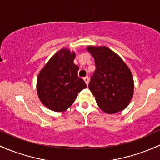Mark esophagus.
I'll return each mask as SVG.
<instances>
[{"instance_id":"1","label":"esophagus","mask_w":160,"mask_h":160,"mask_svg":"<svg viewBox=\"0 0 160 160\" xmlns=\"http://www.w3.org/2000/svg\"><path fill=\"white\" fill-rule=\"evenodd\" d=\"M83 80H84V81H85L86 84H87V85H88V84H89V77H84V78H83Z\"/></svg>"}]
</instances>
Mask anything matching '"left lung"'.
<instances>
[{
    "label": "left lung",
    "mask_w": 160,
    "mask_h": 160,
    "mask_svg": "<svg viewBox=\"0 0 160 160\" xmlns=\"http://www.w3.org/2000/svg\"><path fill=\"white\" fill-rule=\"evenodd\" d=\"M96 64L89 89L98 106L107 114L122 111L134 95V78L122 58L106 46H87Z\"/></svg>",
    "instance_id": "left-lung-1"
}]
</instances>
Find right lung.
<instances>
[{
    "mask_svg": "<svg viewBox=\"0 0 160 160\" xmlns=\"http://www.w3.org/2000/svg\"><path fill=\"white\" fill-rule=\"evenodd\" d=\"M74 52L61 48L49 59L37 77L36 89L40 101L50 110L66 111L77 95L87 88L83 79L78 77L79 67L74 64Z\"/></svg>",
    "mask_w": 160,
    "mask_h": 160,
    "instance_id": "obj_1",
    "label": "right lung"
}]
</instances>
